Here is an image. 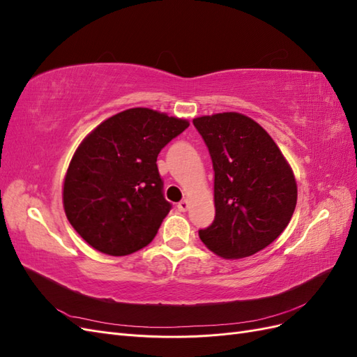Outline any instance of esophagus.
<instances>
[{
  "mask_svg": "<svg viewBox=\"0 0 357 357\" xmlns=\"http://www.w3.org/2000/svg\"><path fill=\"white\" fill-rule=\"evenodd\" d=\"M189 207H190V202H189L188 199H183V201H180V202L177 204V208H178L180 211H188Z\"/></svg>",
  "mask_w": 357,
  "mask_h": 357,
  "instance_id": "esophagus-1",
  "label": "esophagus"
}]
</instances>
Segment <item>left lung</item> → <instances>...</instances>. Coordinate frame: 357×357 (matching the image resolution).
Segmentation results:
<instances>
[{
    "instance_id": "left-lung-1",
    "label": "left lung",
    "mask_w": 357,
    "mask_h": 357,
    "mask_svg": "<svg viewBox=\"0 0 357 357\" xmlns=\"http://www.w3.org/2000/svg\"><path fill=\"white\" fill-rule=\"evenodd\" d=\"M214 169L213 223L199 238L225 259L252 256L271 244L296 207L294 171L265 129L240 113L193 119Z\"/></svg>"
}]
</instances>
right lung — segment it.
Instances as JSON below:
<instances>
[{"instance_id":"right-lung-1","label":"right lung","mask_w":357,"mask_h":357,"mask_svg":"<svg viewBox=\"0 0 357 357\" xmlns=\"http://www.w3.org/2000/svg\"><path fill=\"white\" fill-rule=\"evenodd\" d=\"M189 126L185 119L129 109L86 137L63 181V210L73 228L98 252L126 256L152 243L171 210L158 155Z\"/></svg>"}]
</instances>
